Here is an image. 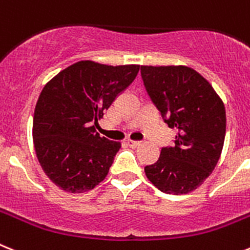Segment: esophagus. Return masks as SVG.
Here are the masks:
<instances>
[{
  "label": "esophagus",
  "mask_w": 250,
  "mask_h": 250,
  "mask_svg": "<svg viewBox=\"0 0 250 250\" xmlns=\"http://www.w3.org/2000/svg\"><path fill=\"white\" fill-rule=\"evenodd\" d=\"M127 146H131V148H136V146H139L140 144H142V142H139V140H127Z\"/></svg>",
  "instance_id": "esophagus-1"
}]
</instances>
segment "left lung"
Wrapping results in <instances>:
<instances>
[{
  "label": "left lung",
  "instance_id": "8db88e82",
  "mask_svg": "<svg viewBox=\"0 0 250 250\" xmlns=\"http://www.w3.org/2000/svg\"><path fill=\"white\" fill-rule=\"evenodd\" d=\"M142 78L164 123L176 127L173 146L144 168L159 191L183 195L197 188L216 167L224 146L227 115L210 83L186 65H142Z\"/></svg>",
  "mask_w": 250,
  "mask_h": 250
}]
</instances>
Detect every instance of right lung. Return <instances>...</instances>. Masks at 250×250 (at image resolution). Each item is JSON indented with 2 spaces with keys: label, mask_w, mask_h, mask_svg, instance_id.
<instances>
[{
  "label": "right lung",
  "mask_w": 250,
  "mask_h": 250,
  "mask_svg": "<svg viewBox=\"0 0 250 250\" xmlns=\"http://www.w3.org/2000/svg\"><path fill=\"white\" fill-rule=\"evenodd\" d=\"M139 68L81 61L44 86L34 112L33 140L44 173L59 188L82 193L106 178L121 143L100 136L96 125Z\"/></svg>",
  "instance_id": "right-lung-1"
}]
</instances>
